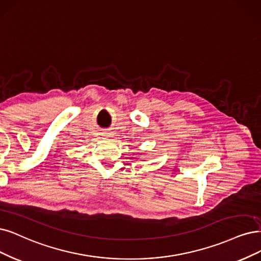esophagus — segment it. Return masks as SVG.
Segmentation results:
<instances>
[{
	"label": "esophagus",
	"mask_w": 261,
	"mask_h": 261,
	"mask_svg": "<svg viewBox=\"0 0 261 261\" xmlns=\"http://www.w3.org/2000/svg\"><path fill=\"white\" fill-rule=\"evenodd\" d=\"M104 136H105L106 138H111L112 133H111V132H105V133H104Z\"/></svg>",
	"instance_id": "esophagus-1"
}]
</instances>
